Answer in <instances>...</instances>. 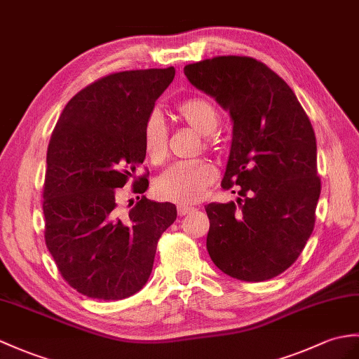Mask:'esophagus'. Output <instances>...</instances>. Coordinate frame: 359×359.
<instances>
[{"instance_id": "esophagus-1", "label": "esophagus", "mask_w": 359, "mask_h": 359, "mask_svg": "<svg viewBox=\"0 0 359 359\" xmlns=\"http://www.w3.org/2000/svg\"><path fill=\"white\" fill-rule=\"evenodd\" d=\"M177 212H179L180 217H183V215H188V214H191V212H194V208L185 206V205H179V206H177Z\"/></svg>"}]
</instances>
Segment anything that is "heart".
Instances as JSON below:
<instances>
[{
    "instance_id": "obj_1",
    "label": "heart",
    "mask_w": 359,
    "mask_h": 359,
    "mask_svg": "<svg viewBox=\"0 0 359 359\" xmlns=\"http://www.w3.org/2000/svg\"><path fill=\"white\" fill-rule=\"evenodd\" d=\"M180 121L203 136V148L215 151L219 147L214 133L220 125V111L205 97H188L176 107ZM168 127L161 111L153 110L147 116L142 128V144L153 163H162L168 154ZM215 180V170L203 159L183 161L166 168L154 182L157 197L168 202L193 205L206 194Z\"/></svg>"
}]
</instances>
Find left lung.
<instances>
[{
    "label": "left lung",
    "instance_id": "8db88e82",
    "mask_svg": "<svg viewBox=\"0 0 359 359\" xmlns=\"http://www.w3.org/2000/svg\"><path fill=\"white\" fill-rule=\"evenodd\" d=\"M183 72L234 122L222 188L236 187L238 198L205 206L208 252L232 278L271 280L295 263L315 226L321 179L312 123L292 88L254 57L215 56Z\"/></svg>",
    "mask_w": 359,
    "mask_h": 359
}]
</instances>
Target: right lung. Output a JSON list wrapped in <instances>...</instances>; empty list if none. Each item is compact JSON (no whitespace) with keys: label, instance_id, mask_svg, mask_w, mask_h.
<instances>
[{"label":"right lung","instance_id":"add662e5","mask_svg":"<svg viewBox=\"0 0 359 359\" xmlns=\"http://www.w3.org/2000/svg\"><path fill=\"white\" fill-rule=\"evenodd\" d=\"M174 74V67L108 74L78 91L55 125L43 189L44 238L62 278L82 295L136 294L153 271L157 241L177 217L172 203L145 196L128 211L118 203L131 177L133 193L148 188L145 176H135L145 159L142 128Z\"/></svg>","mask_w":359,"mask_h":359}]
</instances>
